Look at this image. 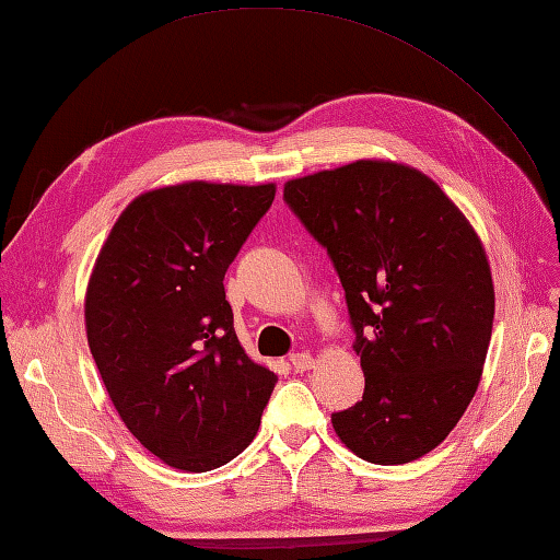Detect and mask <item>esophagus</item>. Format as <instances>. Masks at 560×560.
<instances>
[{"instance_id":"1","label":"esophagus","mask_w":560,"mask_h":560,"mask_svg":"<svg viewBox=\"0 0 560 560\" xmlns=\"http://www.w3.org/2000/svg\"><path fill=\"white\" fill-rule=\"evenodd\" d=\"M291 365L295 372H307L315 368V358H312L310 353H295V355H291Z\"/></svg>"}]
</instances>
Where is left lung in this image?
I'll return each instance as SVG.
<instances>
[{"label":"left lung","instance_id":"1","mask_svg":"<svg viewBox=\"0 0 560 560\" xmlns=\"http://www.w3.org/2000/svg\"><path fill=\"white\" fill-rule=\"evenodd\" d=\"M283 198L339 271L365 372L334 432L368 463L422 458L482 380L493 324L482 241L436 180L388 160L291 178Z\"/></svg>","mask_w":560,"mask_h":560}]
</instances>
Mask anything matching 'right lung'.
Returning a JSON list of instances; mask_svg holds the SVG:
<instances>
[{
	"label": "right lung",
	"instance_id": "right-lung-1",
	"mask_svg": "<svg viewBox=\"0 0 560 560\" xmlns=\"http://www.w3.org/2000/svg\"><path fill=\"white\" fill-rule=\"evenodd\" d=\"M277 186L186 180L128 202L85 291L104 388L142 446L207 472L248 448L277 374L245 353L224 275Z\"/></svg>",
	"mask_w": 560,
	"mask_h": 560
}]
</instances>
